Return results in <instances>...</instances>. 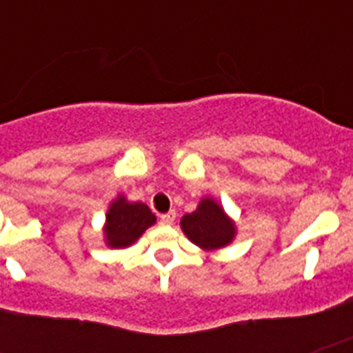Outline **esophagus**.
Wrapping results in <instances>:
<instances>
[{
	"instance_id": "esophagus-1",
	"label": "esophagus",
	"mask_w": 353,
	"mask_h": 353,
	"mask_svg": "<svg viewBox=\"0 0 353 353\" xmlns=\"http://www.w3.org/2000/svg\"><path fill=\"white\" fill-rule=\"evenodd\" d=\"M159 220L163 225H172V223L176 221V212H174V210H170V212H166V214H161Z\"/></svg>"
}]
</instances>
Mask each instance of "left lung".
<instances>
[{"label": "left lung", "mask_w": 353, "mask_h": 353, "mask_svg": "<svg viewBox=\"0 0 353 353\" xmlns=\"http://www.w3.org/2000/svg\"><path fill=\"white\" fill-rule=\"evenodd\" d=\"M183 232L203 249L227 245L234 236V225L214 199H203L199 207L181 220Z\"/></svg>", "instance_id": "1"}]
</instances>
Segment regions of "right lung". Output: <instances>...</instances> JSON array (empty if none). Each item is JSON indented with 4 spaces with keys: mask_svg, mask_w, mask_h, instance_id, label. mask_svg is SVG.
I'll list each match as a JSON object with an SVG mask.
<instances>
[{
    "mask_svg": "<svg viewBox=\"0 0 353 353\" xmlns=\"http://www.w3.org/2000/svg\"><path fill=\"white\" fill-rule=\"evenodd\" d=\"M155 223V216L144 203H128L124 198L113 201L106 216V238L112 247H128L137 240L150 225Z\"/></svg>",
    "mask_w": 353,
    "mask_h": 353,
    "instance_id": "right-lung-1",
    "label": "right lung"
}]
</instances>
